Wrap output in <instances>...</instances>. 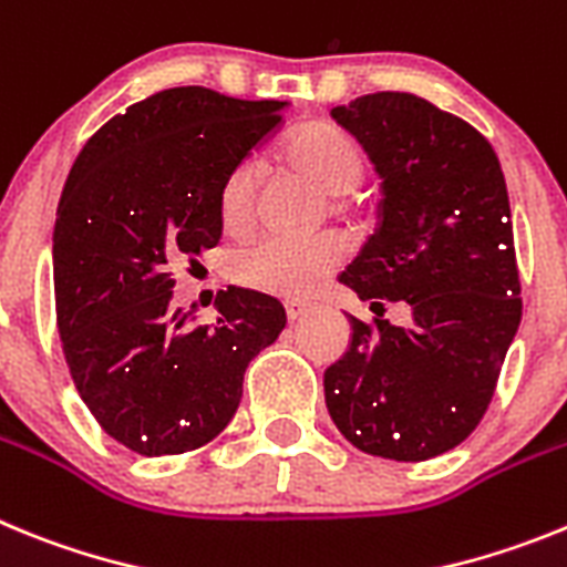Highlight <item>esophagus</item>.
Returning a JSON list of instances; mask_svg holds the SVG:
<instances>
[{"mask_svg":"<svg viewBox=\"0 0 567 567\" xmlns=\"http://www.w3.org/2000/svg\"><path fill=\"white\" fill-rule=\"evenodd\" d=\"M308 311H311V302H305V299H285L288 322H297V319H302Z\"/></svg>","mask_w":567,"mask_h":567,"instance_id":"34e87169","label":"esophagus"}]
</instances>
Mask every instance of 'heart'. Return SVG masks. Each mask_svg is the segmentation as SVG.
Returning a JSON list of instances; mask_svg holds the SVG:
<instances>
[{
    "label": "heart",
    "mask_w": 567,
    "mask_h": 567,
    "mask_svg": "<svg viewBox=\"0 0 567 567\" xmlns=\"http://www.w3.org/2000/svg\"><path fill=\"white\" fill-rule=\"evenodd\" d=\"M290 167L317 185L328 196H348L365 176V154L348 131L331 122H311L299 127L285 145ZM259 196V167L245 159L228 171L219 188V219L225 230L243 234L254 225ZM342 259V248L333 239H279L265 236L236 248L228 259V274L243 288L270 297H302L317 288Z\"/></svg>",
    "instance_id": "1"
}]
</instances>
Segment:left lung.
I'll use <instances>...</instances> for the list:
<instances>
[{
  "instance_id": "1",
  "label": "left lung",
  "mask_w": 567,
  "mask_h": 567,
  "mask_svg": "<svg viewBox=\"0 0 567 567\" xmlns=\"http://www.w3.org/2000/svg\"><path fill=\"white\" fill-rule=\"evenodd\" d=\"M331 116L382 179L379 228L339 282L362 302L402 299L411 324L348 317L324 405L359 451L431 460L480 425L519 328L505 176L476 127L413 93H368Z\"/></svg>"
}]
</instances>
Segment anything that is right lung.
I'll return each instance as SVG.
<instances>
[{"mask_svg": "<svg viewBox=\"0 0 567 567\" xmlns=\"http://www.w3.org/2000/svg\"><path fill=\"white\" fill-rule=\"evenodd\" d=\"M285 105L167 87L105 122L68 174L53 228L62 351L87 411L136 454H185L225 431L245 368L288 322L245 288L225 290L210 328L171 305V268L219 243L223 179Z\"/></svg>", "mask_w": 567, "mask_h": 567, "instance_id": "right-lung-1", "label": "right lung"}]
</instances>
